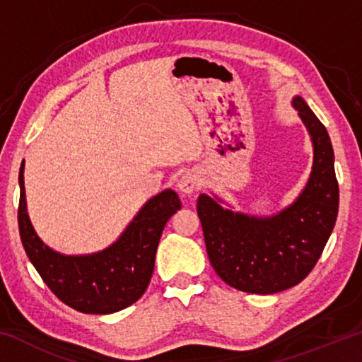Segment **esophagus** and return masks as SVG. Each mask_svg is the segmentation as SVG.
Listing matches in <instances>:
<instances>
[{
  "mask_svg": "<svg viewBox=\"0 0 362 362\" xmlns=\"http://www.w3.org/2000/svg\"><path fill=\"white\" fill-rule=\"evenodd\" d=\"M180 192L183 193H193L196 188L199 187V179L192 173H185L182 174V177L179 179V183H177Z\"/></svg>",
  "mask_w": 362,
  "mask_h": 362,
  "instance_id": "34e87169",
  "label": "esophagus"
}]
</instances>
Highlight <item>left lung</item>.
<instances>
[{
	"mask_svg": "<svg viewBox=\"0 0 362 362\" xmlns=\"http://www.w3.org/2000/svg\"><path fill=\"white\" fill-rule=\"evenodd\" d=\"M292 103L315 146L313 170L296 203L272 218L235 214L207 194L196 203L211 265L243 292L274 293L303 281L320 260L339 212L329 134L302 97Z\"/></svg>",
	"mask_w": 362,
	"mask_h": 362,
	"instance_id": "8db88e82",
	"label": "left lung"
}]
</instances>
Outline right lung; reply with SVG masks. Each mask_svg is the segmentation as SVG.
Returning <instances> with one entry per match:
<instances>
[{
  "label": "right lung",
  "instance_id": "right-lung-1",
  "mask_svg": "<svg viewBox=\"0 0 362 362\" xmlns=\"http://www.w3.org/2000/svg\"><path fill=\"white\" fill-rule=\"evenodd\" d=\"M19 185L17 220L23 249L54 296L89 315L115 313L144 296L164 225L182 207L175 192L166 189L151 198L113 246L99 254L71 257L54 252L36 236L27 214L23 163Z\"/></svg>",
  "mask_w": 362,
  "mask_h": 362
}]
</instances>
